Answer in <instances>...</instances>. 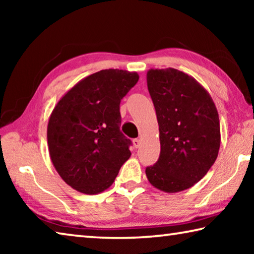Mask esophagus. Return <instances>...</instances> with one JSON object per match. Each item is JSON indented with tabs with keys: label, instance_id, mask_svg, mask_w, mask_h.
Instances as JSON below:
<instances>
[{
	"label": "esophagus",
	"instance_id": "1",
	"mask_svg": "<svg viewBox=\"0 0 254 254\" xmlns=\"http://www.w3.org/2000/svg\"><path fill=\"white\" fill-rule=\"evenodd\" d=\"M140 143H141V140L140 139H134V140H133V144H134L135 148H139L140 147Z\"/></svg>",
	"mask_w": 254,
	"mask_h": 254
}]
</instances>
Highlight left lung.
Here are the masks:
<instances>
[{
  "label": "left lung",
  "mask_w": 254,
  "mask_h": 254,
  "mask_svg": "<svg viewBox=\"0 0 254 254\" xmlns=\"http://www.w3.org/2000/svg\"><path fill=\"white\" fill-rule=\"evenodd\" d=\"M147 84L156 109L160 157L145 175L169 194L194 186L216 160L220 119L213 98L194 77L175 68L149 69Z\"/></svg>",
  "instance_id": "1"
}]
</instances>
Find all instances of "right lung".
Instances as JSON below:
<instances>
[{
  "label": "right lung",
  "instance_id": "add662e5",
  "mask_svg": "<svg viewBox=\"0 0 254 254\" xmlns=\"http://www.w3.org/2000/svg\"><path fill=\"white\" fill-rule=\"evenodd\" d=\"M139 80L135 71L104 69L79 80L60 98L49 118L51 162L77 191L106 190L131 156L120 131V103Z\"/></svg>",
  "mask_w": 254,
  "mask_h": 254
}]
</instances>
